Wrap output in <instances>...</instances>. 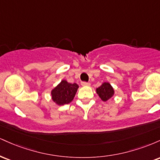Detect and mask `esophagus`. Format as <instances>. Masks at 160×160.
<instances>
[{
	"label": "esophagus",
	"mask_w": 160,
	"mask_h": 160,
	"mask_svg": "<svg viewBox=\"0 0 160 160\" xmlns=\"http://www.w3.org/2000/svg\"><path fill=\"white\" fill-rule=\"evenodd\" d=\"M81 85L82 86H90V83L88 82H82Z\"/></svg>",
	"instance_id": "esophagus-1"
}]
</instances>
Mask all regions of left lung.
I'll use <instances>...</instances> for the list:
<instances>
[{
    "label": "left lung",
    "mask_w": 160,
    "mask_h": 160,
    "mask_svg": "<svg viewBox=\"0 0 160 160\" xmlns=\"http://www.w3.org/2000/svg\"><path fill=\"white\" fill-rule=\"evenodd\" d=\"M96 92L102 101L106 102L113 96L114 91L111 84L108 82H104L102 86L97 88Z\"/></svg>",
    "instance_id": "1"
}]
</instances>
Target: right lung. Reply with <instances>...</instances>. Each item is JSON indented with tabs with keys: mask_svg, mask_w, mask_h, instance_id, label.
<instances>
[{
	"mask_svg": "<svg viewBox=\"0 0 160 160\" xmlns=\"http://www.w3.org/2000/svg\"><path fill=\"white\" fill-rule=\"evenodd\" d=\"M77 83H70L66 80L62 81L52 91V98L53 102L58 105L68 104L74 99L78 89Z\"/></svg>",
	"mask_w": 160,
	"mask_h": 160,
	"instance_id": "add662e5",
	"label": "right lung"
}]
</instances>
